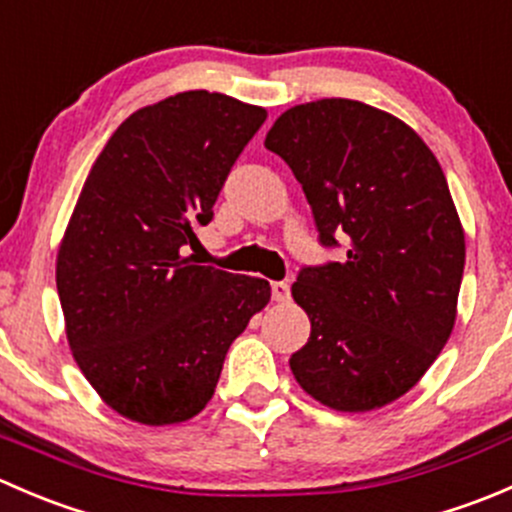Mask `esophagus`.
Masks as SVG:
<instances>
[{
	"label": "esophagus",
	"mask_w": 512,
	"mask_h": 512,
	"mask_svg": "<svg viewBox=\"0 0 512 512\" xmlns=\"http://www.w3.org/2000/svg\"><path fill=\"white\" fill-rule=\"evenodd\" d=\"M272 299H275V302H287L289 299L287 282H272Z\"/></svg>",
	"instance_id": "1"
}]
</instances>
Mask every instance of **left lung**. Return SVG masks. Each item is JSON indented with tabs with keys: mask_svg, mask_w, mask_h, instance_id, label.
I'll list each match as a JSON object with an SVG mask.
<instances>
[{
	"mask_svg": "<svg viewBox=\"0 0 512 512\" xmlns=\"http://www.w3.org/2000/svg\"><path fill=\"white\" fill-rule=\"evenodd\" d=\"M265 148L302 183L322 245L349 235L342 262L292 285L312 332L289 369L329 409H381L414 389L456 324L466 232L446 175L414 128L352 98L287 108Z\"/></svg>",
	"mask_w": 512,
	"mask_h": 512,
	"instance_id": "obj_1",
	"label": "left lung"
}]
</instances>
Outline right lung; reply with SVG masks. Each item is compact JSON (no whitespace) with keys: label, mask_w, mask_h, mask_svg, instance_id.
<instances>
[{"label":"right lung","mask_w":512,"mask_h":512,"mask_svg":"<svg viewBox=\"0 0 512 512\" xmlns=\"http://www.w3.org/2000/svg\"><path fill=\"white\" fill-rule=\"evenodd\" d=\"M267 111L183 91L138 108L91 165L56 252L66 339L96 394L146 426L198 416L270 282L195 265L232 163Z\"/></svg>","instance_id":"obj_1"}]
</instances>
